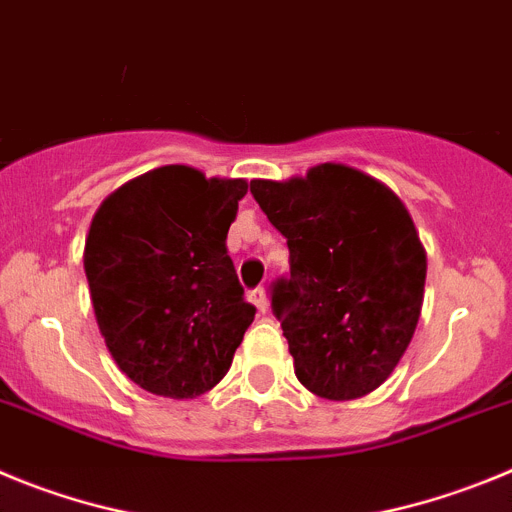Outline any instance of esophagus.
Segmentation results:
<instances>
[{"mask_svg": "<svg viewBox=\"0 0 512 512\" xmlns=\"http://www.w3.org/2000/svg\"><path fill=\"white\" fill-rule=\"evenodd\" d=\"M247 298H250V303L257 308V311L265 313V308H267V290L265 288L250 290V296H247Z\"/></svg>", "mask_w": 512, "mask_h": 512, "instance_id": "34e87169", "label": "esophagus"}]
</instances>
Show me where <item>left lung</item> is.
Wrapping results in <instances>:
<instances>
[{
    "instance_id": "8db88e82",
    "label": "left lung",
    "mask_w": 512,
    "mask_h": 512,
    "mask_svg": "<svg viewBox=\"0 0 512 512\" xmlns=\"http://www.w3.org/2000/svg\"><path fill=\"white\" fill-rule=\"evenodd\" d=\"M250 191L288 239L290 278L273 290L296 377L354 400L393 375L418 326L426 250L398 193L365 170L321 163Z\"/></svg>"
}]
</instances>
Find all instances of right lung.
<instances>
[{
    "mask_svg": "<svg viewBox=\"0 0 512 512\" xmlns=\"http://www.w3.org/2000/svg\"><path fill=\"white\" fill-rule=\"evenodd\" d=\"M245 193V178L160 165L96 209L84 245L91 306L137 388L196 398L232 367L255 321L224 245Z\"/></svg>",
    "mask_w": 512,
    "mask_h": 512,
    "instance_id": "obj_1",
    "label": "right lung"
}]
</instances>
